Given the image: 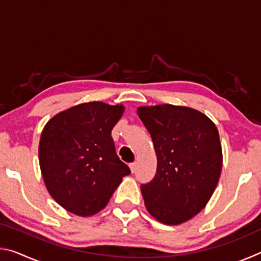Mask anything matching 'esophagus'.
Returning a JSON list of instances; mask_svg holds the SVG:
<instances>
[{
	"instance_id": "esophagus-1",
	"label": "esophagus",
	"mask_w": 261,
	"mask_h": 261,
	"mask_svg": "<svg viewBox=\"0 0 261 261\" xmlns=\"http://www.w3.org/2000/svg\"><path fill=\"white\" fill-rule=\"evenodd\" d=\"M129 167H130V170H131V173L134 174L135 171H136V167H137V165H136V162H132V163H130L129 165Z\"/></svg>"
}]
</instances>
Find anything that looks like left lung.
Here are the masks:
<instances>
[{
  "label": "left lung",
  "instance_id": "obj_1",
  "mask_svg": "<svg viewBox=\"0 0 261 261\" xmlns=\"http://www.w3.org/2000/svg\"><path fill=\"white\" fill-rule=\"evenodd\" d=\"M152 137L156 173L141 184L145 206L161 223L192 219L211 199L222 169L218 129L196 109L159 105L137 109Z\"/></svg>",
  "mask_w": 261,
  "mask_h": 261
}]
</instances>
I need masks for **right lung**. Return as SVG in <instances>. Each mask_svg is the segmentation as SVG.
Here are the masks:
<instances>
[{
	"label": "right lung",
	"instance_id": "right-lung-1",
	"mask_svg": "<svg viewBox=\"0 0 261 261\" xmlns=\"http://www.w3.org/2000/svg\"><path fill=\"white\" fill-rule=\"evenodd\" d=\"M123 112L122 105L93 101L59 113L43 127L39 144L43 180L57 204L73 214L91 216L105 208L131 173L112 138Z\"/></svg>",
	"mask_w": 261,
	"mask_h": 261
}]
</instances>
